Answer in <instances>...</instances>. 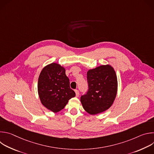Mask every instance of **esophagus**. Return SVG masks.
<instances>
[{
	"label": "esophagus",
	"instance_id": "34e87169",
	"mask_svg": "<svg viewBox=\"0 0 154 154\" xmlns=\"http://www.w3.org/2000/svg\"><path fill=\"white\" fill-rule=\"evenodd\" d=\"M75 92L76 96H77V97H79V90H75Z\"/></svg>",
	"mask_w": 154,
	"mask_h": 154
}]
</instances>
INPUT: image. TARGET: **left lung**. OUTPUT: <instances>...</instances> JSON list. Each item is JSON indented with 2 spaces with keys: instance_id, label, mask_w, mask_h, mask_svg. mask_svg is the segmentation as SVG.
<instances>
[{
  "instance_id": "1",
  "label": "left lung",
  "mask_w": 154,
  "mask_h": 154,
  "mask_svg": "<svg viewBox=\"0 0 154 154\" xmlns=\"http://www.w3.org/2000/svg\"><path fill=\"white\" fill-rule=\"evenodd\" d=\"M88 90L80 97L85 110L90 115L102 113L110 107L117 94L118 80L110 65H102L87 72Z\"/></svg>"
}]
</instances>
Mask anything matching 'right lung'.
Returning a JSON list of instances; mask_svg holds the SVG:
<instances>
[{
  "instance_id": "1",
  "label": "right lung",
  "mask_w": 154,
  "mask_h": 154,
  "mask_svg": "<svg viewBox=\"0 0 154 154\" xmlns=\"http://www.w3.org/2000/svg\"><path fill=\"white\" fill-rule=\"evenodd\" d=\"M65 71L59 64L52 63L42 69L38 78V91L41 103L54 113L61 111L75 96Z\"/></svg>"
}]
</instances>
